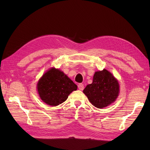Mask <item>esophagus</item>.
Segmentation results:
<instances>
[{"label":"esophagus","instance_id":"obj_1","mask_svg":"<svg viewBox=\"0 0 150 150\" xmlns=\"http://www.w3.org/2000/svg\"><path fill=\"white\" fill-rule=\"evenodd\" d=\"M84 85H83V84H82V83H80V84H78V88L80 90H81V91H83V89H84Z\"/></svg>","mask_w":150,"mask_h":150}]
</instances>
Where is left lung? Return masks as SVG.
Segmentation results:
<instances>
[{
    "mask_svg": "<svg viewBox=\"0 0 150 150\" xmlns=\"http://www.w3.org/2000/svg\"><path fill=\"white\" fill-rule=\"evenodd\" d=\"M83 93L94 106L103 108L111 104L117 98L119 84L109 71L103 69L95 73L92 83L86 86Z\"/></svg>",
    "mask_w": 150,
    "mask_h": 150,
    "instance_id": "1",
    "label": "left lung"
}]
</instances>
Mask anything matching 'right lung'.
Returning <instances> with one entry per match:
<instances>
[{
  "instance_id": "obj_1",
  "label": "right lung",
  "mask_w": 150,
  "mask_h": 150,
  "mask_svg": "<svg viewBox=\"0 0 150 150\" xmlns=\"http://www.w3.org/2000/svg\"><path fill=\"white\" fill-rule=\"evenodd\" d=\"M37 89L44 102L55 106L64 102L71 92L76 91L77 86L61 71L52 68L39 80Z\"/></svg>"
}]
</instances>
